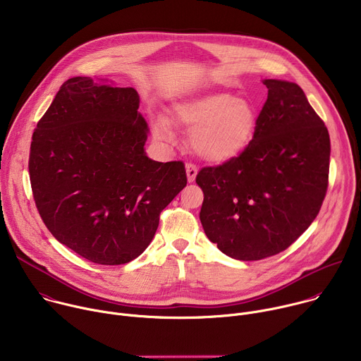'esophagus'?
Wrapping results in <instances>:
<instances>
[{
  "mask_svg": "<svg viewBox=\"0 0 361 361\" xmlns=\"http://www.w3.org/2000/svg\"><path fill=\"white\" fill-rule=\"evenodd\" d=\"M197 167L192 164V163H187L185 164V173H187V178L190 183H192L195 180V176H197Z\"/></svg>",
  "mask_w": 361,
  "mask_h": 361,
  "instance_id": "esophagus-1",
  "label": "esophagus"
}]
</instances>
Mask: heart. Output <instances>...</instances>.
I'll return each instance as SVG.
<instances>
[{
	"label": "heart",
	"mask_w": 361,
	"mask_h": 361,
	"mask_svg": "<svg viewBox=\"0 0 361 361\" xmlns=\"http://www.w3.org/2000/svg\"><path fill=\"white\" fill-rule=\"evenodd\" d=\"M178 123L194 127L190 135L192 149L210 161L230 160L245 148L255 128V110L245 99L230 92H214L178 104L174 110ZM154 133L171 138L167 120L154 123Z\"/></svg>",
	"instance_id": "obj_1"
}]
</instances>
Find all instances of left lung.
<instances>
[{
  "label": "left lung",
  "instance_id": "8db88e82",
  "mask_svg": "<svg viewBox=\"0 0 361 361\" xmlns=\"http://www.w3.org/2000/svg\"><path fill=\"white\" fill-rule=\"evenodd\" d=\"M267 101L237 157L202 167V228L243 262L288 248L317 217L329 187L330 135L294 82L264 80Z\"/></svg>",
  "mask_w": 361,
  "mask_h": 361
}]
</instances>
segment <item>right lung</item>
Returning a JSON list of instances; mask_svg holds the SVG:
<instances>
[{
	"label": "right lung",
	"mask_w": 361,
	"mask_h": 361,
	"mask_svg": "<svg viewBox=\"0 0 361 361\" xmlns=\"http://www.w3.org/2000/svg\"><path fill=\"white\" fill-rule=\"evenodd\" d=\"M138 106L131 87L74 77L32 134L28 170L37 210L61 244L95 264L137 259L160 213L187 184L183 161L147 157Z\"/></svg>",
	"instance_id": "obj_1"
}]
</instances>
